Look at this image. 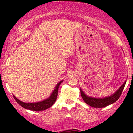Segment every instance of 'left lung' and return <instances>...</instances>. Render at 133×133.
<instances>
[{
  "label": "left lung",
  "mask_w": 133,
  "mask_h": 133,
  "mask_svg": "<svg viewBox=\"0 0 133 133\" xmlns=\"http://www.w3.org/2000/svg\"><path fill=\"white\" fill-rule=\"evenodd\" d=\"M125 83L126 82H125L124 84H123V85L113 95L110 96H108V97L103 98H92L84 94V92L82 91L81 89H80V93H81V96L82 97L84 101L87 104L90 105V106L93 107V108H104V107L108 106V105H110V104H112L113 103H115L120 97V96L122 95V92L123 90H124Z\"/></svg>",
  "instance_id": "left-lung-1"
}]
</instances>
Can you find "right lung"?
<instances>
[{
    "mask_svg": "<svg viewBox=\"0 0 133 133\" xmlns=\"http://www.w3.org/2000/svg\"><path fill=\"white\" fill-rule=\"evenodd\" d=\"M62 81H60L56 86L55 89L52 92L51 95L48 98V99L45 100H43L42 102H36V103H25L21 101L18 99H17L15 96H13L15 100L17 101V102L22 107V108L26 109L31 110V111H44V110L47 109L51 107L53 104L55 102L56 100H57V95H58V89L59 85L62 83Z\"/></svg>",
    "mask_w": 133,
    "mask_h": 133,
    "instance_id": "add662e5",
    "label": "right lung"
}]
</instances>
